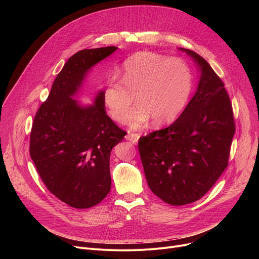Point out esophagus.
Returning a JSON list of instances; mask_svg holds the SVG:
<instances>
[{"label":"esophagus","mask_w":259,"mask_h":259,"mask_svg":"<svg viewBox=\"0 0 259 259\" xmlns=\"http://www.w3.org/2000/svg\"><path fill=\"white\" fill-rule=\"evenodd\" d=\"M139 137H140V135L137 134V133H128V134L126 135V139L129 140L130 142L134 143V144H136V143L138 142Z\"/></svg>","instance_id":"34e87169"}]
</instances>
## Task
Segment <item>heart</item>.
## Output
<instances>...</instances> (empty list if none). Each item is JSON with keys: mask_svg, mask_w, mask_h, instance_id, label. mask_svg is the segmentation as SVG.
I'll use <instances>...</instances> for the list:
<instances>
[{"mask_svg": "<svg viewBox=\"0 0 259 259\" xmlns=\"http://www.w3.org/2000/svg\"><path fill=\"white\" fill-rule=\"evenodd\" d=\"M192 87V71L186 61L144 51L124 62L122 82L107 80L102 97L109 116L123 122L135 95L137 104L129 113L127 123L138 129L151 119L156 126L174 122L186 108Z\"/></svg>", "mask_w": 259, "mask_h": 259, "instance_id": "heart-1", "label": "heart"}]
</instances>
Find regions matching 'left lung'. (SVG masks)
<instances>
[{"instance_id": "obj_1", "label": "left lung", "mask_w": 259, "mask_h": 259, "mask_svg": "<svg viewBox=\"0 0 259 259\" xmlns=\"http://www.w3.org/2000/svg\"><path fill=\"white\" fill-rule=\"evenodd\" d=\"M200 79L195 95L169 127L142 136L138 150L147 184L165 203L181 206L200 200L228 166L235 134L229 94L210 64L196 52Z\"/></svg>"}]
</instances>
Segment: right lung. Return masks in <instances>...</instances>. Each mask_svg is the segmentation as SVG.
I'll use <instances>...</instances> for the list:
<instances>
[{
    "instance_id": "1",
    "label": "right lung",
    "mask_w": 259,
    "mask_h": 259,
    "mask_svg": "<svg viewBox=\"0 0 259 259\" xmlns=\"http://www.w3.org/2000/svg\"><path fill=\"white\" fill-rule=\"evenodd\" d=\"M117 49L109 46L73 54L33 119L30 158L47 189L73 208L95 206L109 193L110 152L126 135L106 115L103 90L92 104L73 98L92 67Z\"/></svg>"
}]
</instances>
